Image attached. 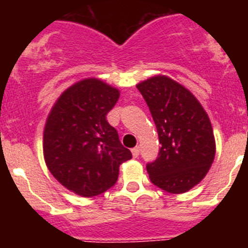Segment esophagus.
Instances as JSON below:
<instances>
[{"instance_id": "esophagus-1", "label": "esophagus", "mask_w": 248, "mask_h": 248, "mask_svg": "<svg viewBox=\"0 0 248 248\" xmlns=\"http://www.w3.org/2000/svg\"><path fill=\"white\" fill-rule=\"evenodd\" d=\"M131 153H133V156H134V157L139 156V153H140L139 146H135L134 149H131Z\"/></svg>"}]
</instances>
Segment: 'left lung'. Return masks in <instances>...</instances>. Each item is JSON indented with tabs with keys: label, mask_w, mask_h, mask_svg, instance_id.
I'll list each match as a JSON object with an SVG mask.
<instances>
[{
	"label": "left lung",
	"mask_w": 248,
	"mask_h": 248,
	"mask_svg": "<svg viewBox=\"0 0 248 248\" xmlns=\"http://www.w3.org/2000/svg\"><path fill=\"white\" fill-rule=\"evenodd\" d=\"M137 88L148 104L161 145L156 159L146 164L150 181L171 194L189 191L215 159L207 114L187 89L168 77H153Z\"/></svg>",
	"instance_id": "left-lung-1"
}]
</instances>
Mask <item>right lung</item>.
<instances>
[{
	"label": "right lung",
	"instance_id": "1",
	"mask_svg": "<svg viewBox=\"0 0 248 248\" xmlns=\"http://www.w3.org/2000/svg\"><path fill=\"white\" fill-rule=\"evenodd\" d=\"M119 91L99 79L68 88L48 115L43 153L50 174L68 190L93 198L117 183L120 164L131 159L107 114Z\"/></svg>",
	"mask_w": 248,
	"mask_h": 248
}]
</instances>
